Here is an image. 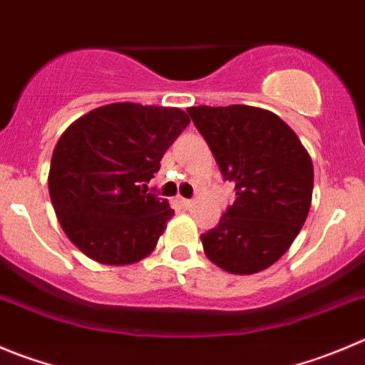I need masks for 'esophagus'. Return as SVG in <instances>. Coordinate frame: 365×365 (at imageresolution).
<instances>
[{
  "instance_id": "esophagus-1",
  "label": "esophagus",
  "mask_w": 365,
  "mask_h": 365,
  "mask_svg": "<svg viewBox=\"0 0 365 365\" xmlns=\"http://www.w3.org/2000/svg\"><path fill=\"white\" fill-rule=\"evenodd\" d=\"M180 204H182V207H185V210H192V207L195 206V202L190 199H180Z\"/></svg>"
}]
</instances>
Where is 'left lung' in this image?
<instances>
[{
  "label": "left lung",
  "instance_id": "1",
  "mask_svg": "<svg viewBox=\"0 0 365 365\" xmlns=\"http://www.w3.org/2000/svg\"><path fill=\"white\" fill-rule=\"evenodd\" d=\"M235 202L200 235L204 252L231 274H255L287 252L308 217L314 165L279 116L259 107H190Z\"/></svg>",
  "mask_w": 365,
  "mask_h": 365
}]
</instances>
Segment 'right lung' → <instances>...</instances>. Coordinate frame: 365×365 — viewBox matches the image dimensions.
Returning <instances> with one entry per match:
<instances>
[{
	"label": "right lung",
	"mask_w": 365,
	"mask_h": 365,
	"mask_svg": "<svg viewBox=\"0 0 365 365\" xmlns=\"http://www.w3.org/2000/svg\"><path fill=\"white\" fill-rule=\"evenodd\" d=\"M188 123L175 107L127 102L98 107L66 128L48 186L62 229L86 256L127 265L154 251L173 210L147 182Z\"/></svg>",
	"instance_id": "right-lung-1"
}]
</instances>
